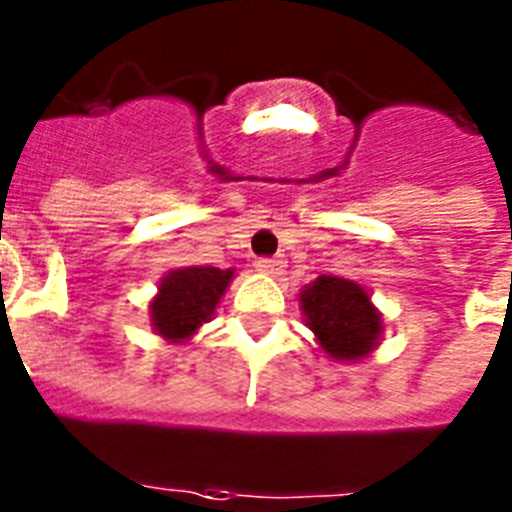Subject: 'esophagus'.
Returning a JSON list of instances; mask_svg holds the SVG:
<instances>
[{"label": "esophagus", "mask_w": 512, "mask_h": 512, "mask_svg": "<svg viewBox=\"0 0 512 512\" xmlns=\"http://www.w3.org/2000/svg\"><path fill=\"white\" fill-rule=\"evenodd\" d=\"M256 271L266 274V277H279L284 271V261L282 259H256Z\"/></svg>", "instance_id": "34e87169"}]
</instances>
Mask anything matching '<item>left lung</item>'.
<instances>
[{"mask_svg": "<svg viewBox=\"0 0 512 512\" xmlns=\"http://www.w3.org/2000/svg\"><path fill=\"white\" fill-rule=\"evenodd\" d=\"M300 310L323 354L338 364H356L377 351L384 315L354 279L320 274L300 292Z\"/></svg>", "mask_w": 512, "mask_h": 512, "instance_id": "obj_1", "label": "left lung"}]
</instances>
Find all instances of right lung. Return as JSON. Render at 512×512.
Returning a JSON list of instances; mask_svg holds the SVG:
<instances>
[{
	"label": "right lung",
	"instance_id": "add662e5",
	"mask_svg": "<svg viewBox=\"0 0 512 512\" xmlns=\"http://www.w3.org/2000/svg\"><path fill=\"white\" fill-rule=\"evenodd\" d=\"M235 269L215 266H184L161 277L156 297L148 302L151 328L169 343H187L205 323L215 318V310L230 287Z\"/></svg>",
	"mask_w": 512,
	"mask_h": 512
}]
</instances>
